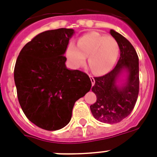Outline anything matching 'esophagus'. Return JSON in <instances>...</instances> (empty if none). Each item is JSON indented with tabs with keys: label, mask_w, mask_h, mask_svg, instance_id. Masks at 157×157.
<instances>
[{
	"label": "esophagus",
	"mask_w": 157,
	"mask_h": 157,
	"mask_svg": "<svg viewBox=\"0 0 157 157\" xmlns=\"http://www.w3.org/2000/svg\"><path fill=\"white\" fill-rule=\"evenodd\" d=\"M89 77H90V79H91V85H92V86H94V84H95V79H94V78L92 77V76H91V75H90Z\"/></svg>",
	"instance_id": "obj_1"
}]
</instances>
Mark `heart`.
<instances>
[{
    "label": "heart",
    "instance_id": "b5f03b06",
    "mask_svg": "<svg viewBox=\"0 0 157 157\" xmlns=\"http://www.w3.org/2000/svg\"><path fill=\"white\" fill-rule=\"evenodd\" d=\"M120 48L116 40L105 35L91 31L82 36L78 41V46L70 44L66 49V57L75 68L88 65L96 75H105L109 72L116 63Z\"/></svg>",
    "mask_w": 157,
    "mask_h": 157
}]
</instances>
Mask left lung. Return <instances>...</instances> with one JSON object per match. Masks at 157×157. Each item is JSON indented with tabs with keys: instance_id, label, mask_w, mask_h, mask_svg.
I'll use <instances>...</instances> for the list:
<instances>
[{
	"instance_id": "8db88e82",
	"label": "left lung",
	"mask_w": 157,
	"mask_h": 157,
	"mask_svg": "<svg viewBox=\"0 0 157 157\" xmlns=\"http://www.w3.org/2000/svg\"><path fill=\"white\" fill-rule=\"evenodd\" d=\"M118 43L120 58L117 66L107 75L96 77L91 91L96 94V103L90 106L96 120L104 123H117L132 112L137 101L140 77L139 57L135 48L121 34L110 30ZM125 74V80L120 81Z\"/></svg>"
}]
</instances>
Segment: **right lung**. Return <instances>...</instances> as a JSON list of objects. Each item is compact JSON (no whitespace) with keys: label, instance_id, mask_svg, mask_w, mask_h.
<instances>
[{"label":"right lung","instance_id":"right-lung-1","mask_svg":"<svg viewBox=\"0 0 157 157\" xmlns=\"http://www.w3.org/2000/svg\"><path fill=\"white\" fill-rule=\"evenodd\" d=\"M74 34L66 28L44 31L22 48L16 61L13 75L20 106L44 130L65 127L75 103L91 87L88 75L66 66L64 55Z\"/></svg>","mask_w":157,"mask_h":157}]
</instances>
